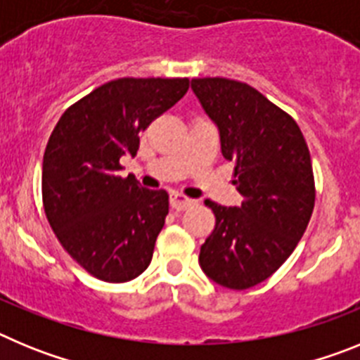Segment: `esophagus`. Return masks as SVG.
I'll use <instances>...</instances> for the list:
<instances>
[{"instance_id":"obj_1","label":"esophagus","mask_w":360,"mask_h":360,"mask_svg":"<svg viewBox=\"0 0 360 360\" xmlns=\"http://www.w3.org/2000/svg\"><path fill=\"white\" fill-rule=\"evenodd\" d=\"M169 202H171V207L176 209V211H186V209H189L191 205L195 203L191 198H187V196L180 195V193H171Z\"/></svg>"}]
</instances>
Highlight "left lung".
Instances as JSON below:
<instances>
[{"label":"left lung","instance_id":"obj_1","mask_svg":"<svg viewBox=\"0 0 360 360\" xmlns=\"http://www.w3.org/2000/svg\"><path fill=\"white\" fill-rule=\"evenodd\" d=\"M191 88L218 126L243 196L240 207L205 200L216 224L200 266L221 287L247 290L274 274L307 231L316 203L310 151L297 122L252 86L202 77Z\"/></svg>","mask_w":360,"mask_h":360}]
</instances>
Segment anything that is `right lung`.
<instances>
[{
	"label": "right lung",
	"instance_id": "1",
	"mask_svg": "<svg viewBox=\"0 0 360 360\" xmlns=\"http://www.w3.org/2000/svg\"><path fill=\"white\" fill-rule=\"evenodd\" d=\"M189 90L187 77H122L66 108L43 157V207L63 249L94 278L126 283L151 263L169 212L164 189L119 176L139 135Z\"/></svg>",
	"mask_w": 360,
	"mask_h": 360
}]
</instances>
